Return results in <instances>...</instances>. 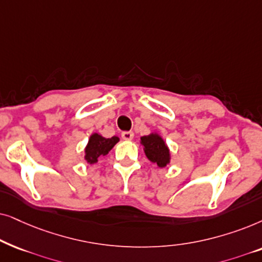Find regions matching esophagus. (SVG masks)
Segmentation results:
<instances>
[{"label":"esophagus","mask_w":262,"mask_h":262,"mask_svg":"<svg viewBox=\"0 0 262 262\" xmlns=\"http://www.w3.org/2000/svg\"><path fill=\"white\" fill-rule=\"evenodd\" d=\"M121 137L123 140H132L134 138V133L133 132H122Z\"/></svg>","instance_id":"34e87169"}]
</instances>
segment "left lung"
Instances as JSON below:
<instances>
[{
    "instance_id": "1",
    "label": "left lung",
    "mask_w": 262,
    "mask_h": 262,
    "mask_svg": "<svg viewBox=\"0 0 262 262\" xmlns=\"http://www.w3.org/2000/svg\"><path fill=\"white\" fill-rule=\"evenodd\" d=\"M140 145L149 162L156 164L158 167H165L171 160L169 146L157 132H152L148 135L140 138Z\"/></svg>"
}]
</instances>
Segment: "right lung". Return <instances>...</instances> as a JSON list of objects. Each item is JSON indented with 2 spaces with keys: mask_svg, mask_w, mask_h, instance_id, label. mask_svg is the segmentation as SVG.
Returning a JSON list of instances; mask_svg holds the SVG:
<instances>
[{
  "mask_svg": "<svg viewBox=\"0 0 262 262\" xmlns=\"http://www.w3.org/2000/svg\"><path fill=\"white\" fill-rule=\"evenodd\" d=\"M118 141H120V138L118 137L104 138L99 133H92L89 138V142H87L85 149H83V152H85L83 159L90 165L97 164L98 163V159L106 156Z\"/></svg>",
  "mask_w": 262,
  "mask_h": 262,
  "instance_id": "right-lung-1",
  "label": "right lung"
}]
</instances>
